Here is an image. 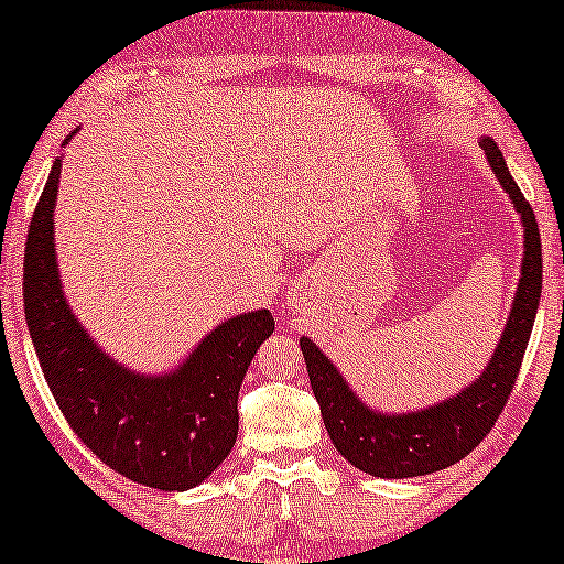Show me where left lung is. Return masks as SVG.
Here are the masks:
<instances>
[{
  "label": "left lung",
  "instance_id": "left-lung-1",
  "mask_svg": "<svg viewBox=\"0 0 564 564\" xmlns=\"http://www.w3.org/2000/svg\"><path fill=\"white\" fill-rule=\"evenodd\" d=\"M480 148L523 227L519 289L513 293L501 339L480 376L470 380L463 391L426 409L383 414L352 391L337 365L316 347L314 339H299L332 444L347 463L372 478H416L459 463L490 432L517 383L536 319L539 296H542V240H539L534 212L509 173L496 140L482 134Z\"/></svg>",
  "mask_w": 564,
  "mask_h": 564
}]
</instances>
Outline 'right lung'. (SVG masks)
I'll return each mask as SVG.
<instances>
[{
  "instance_id": "obj_1",
  "label": "right lung",
  "mask_w": 564,
  "mask_h": 564,
  "mask_svg": "<svg viewBox=\"0 0 564 564\" xmlns=\"http://www.w3.org/2000/svg\"><path fill=\"white\" fill-rule=\"evenodd\" d=\"M61 165L63 155L30 221L22 283L28 329L53 399L70 430L115 473L148 488H196L235 447L237 393L258 347L273 335V316L256 308L225 319L161 376L109 358L63 293L53 217Z\"/></svg>"
}]
</instances>
